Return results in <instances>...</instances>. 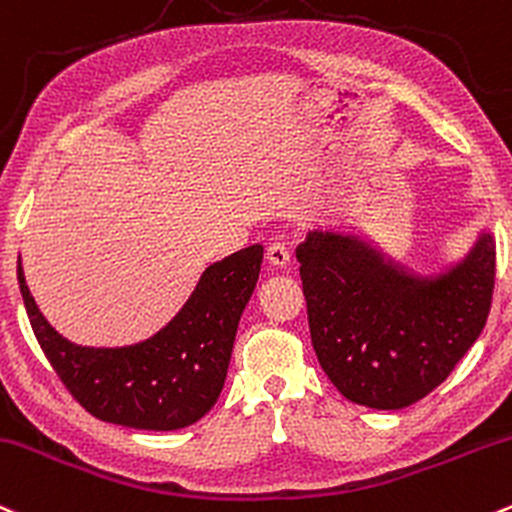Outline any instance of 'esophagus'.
I'll list each match as a JSON object with an SVG mask.
<instances>
[{
	"instance_id": "1",
	"label": "esophagus",
	"mask_w": 512,
	"mask_h": 512,
	"mask_svg": "<svg viewBox=\"0 0 512 512\" xmlns=\"http://www.w3.org/2000/svg\"><path fill=\"white\" fill-rule=\"evenodd\" d=\"M291 255H289V247H286L284 243H272L267 247V262L272 267L277 269H284L286 265H289Z\"/></svg>"
}]
</instances>
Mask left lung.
<instances>
[{"label":"left lung","mask_w":512,"mask_h":512,"mask_svg":"<svg viewBox=\"0 0 512 512\" xmlns=\"http://www.w3.org/2000/svg\"><path fill=\"white\" fill-rule=\"evenodd\" d=\"M311 342L347 401L401 411L442 384L491 311L496 240L420 274L355 226L311 228L296 250Z\"/></svg>","instance_id":"8db88e82"}]
</instances>
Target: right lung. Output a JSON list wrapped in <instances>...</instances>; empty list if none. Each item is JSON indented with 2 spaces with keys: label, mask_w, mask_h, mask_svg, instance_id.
Here are the masks:
<instances>
[{
  "label": "right lung",
  "mask_w": 512,
  "mask_h": 512,
  "mask_svg": "<svg viewBox=\"0 0 512 512\" xmlns=\"http://www.w3.org/2000/svg\"><path fill=\"white\" fill-rule=\"evenodd\" d=\"M262 255V245H250L213 262L165 328L123 347L63 338L31 296L21 255L16 274L38 345L84 411L123 428L179 430L204 418L221 396Z\"/></svg>",
  "instance_id": "1"
}]
</instances>
